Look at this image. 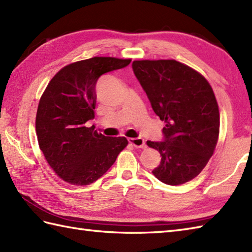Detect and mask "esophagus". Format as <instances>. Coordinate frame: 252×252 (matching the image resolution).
<instances>
[{
  "instance_id": "34e87169",
  "label": "esophagus",
  "mask_w": 252,
  "mask_h": 252,
  "mask_svg": "<svg viewBox=\"0 0 252 252\" xmlns=\"http://www.w3.org/2000/svg\"><path fill=\"white\" fill-rule=\"evenodd\" d=\"M129 143L131 145L137 148H143L145 147V141L142 137H135V138H129Z\"/></svg>"
}]
</instances>
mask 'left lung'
I'll use <instances>...</instances> for the list:
<instances>
[{
  "instance_id": "obj_1",
  "label": "left lung",
  "mask_w": 252,
  "mask_h": 252,
  "mask_svg": "<svg viewBox=\"0 0 252 252\" xmlns=\"http://www.w3.org/2000/svg\"><path fill=\"white\" fill-rule=\"evenodd\" d=\"M132 68L165 123L162 142L147 141L161 156L153 174L168 185L186 183L201 172L217 146L220 114L211 85L174 60L134 61Z\"/></svg>"
}]
</instances>
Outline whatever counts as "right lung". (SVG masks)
<instances>
[{"mask_svg":"<svg viewBox=\"0 0 252 252\" xmlns=\"http://www.w3.org/2000/svg\"><path fill=\"white\" fill-rule=\"evenodd\" d=\"M130 63L93 57L70 63L53 77L41 96L35 118L37 142L51 168L67 183H93L127 145L126 137L105 136L87 122L94 119L98 78Z\"/></svg>","mask_w":252,"mask_h":252,"instance_id":"1","label":"right lung"}]
</instances>
